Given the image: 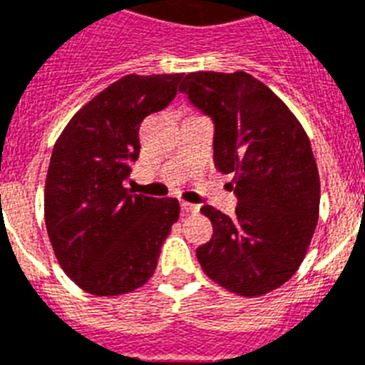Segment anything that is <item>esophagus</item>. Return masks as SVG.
<instances>
[{"label":"esophagus","mask_w":365,"mask_h":365,"mask_svg":"<svg viewBox=\"0 0 365 365\" xmlns=\"http://www.w3.org/2000/svg\"><path fill=\"white\" fill-rule=\"evenodd\" d=\"M182 212H183V214H193V212H199V206L182 200Z\"/></svg>","instance_id":"34e87169"}]
</instances>
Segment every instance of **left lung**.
Returning a JSON list of instances; mask_svg holds the SVG:
<instances>
[{
    "label": "left lung",
    "instance_id": "obj_1",
    "mask_svg": "<svg viewBox=\"0 0 365 365\" xmlns=\"http://www.w3.org/2000/svg\"><path fill=\"white\" fill-rule=\"evenodd\" d=\"M180 93L216 125L214 163L233 174L229 217L206 205L210 242L197 248L206 277L227 292L259 297L288 282L305 259L320 212V176L305 128L246 71H195Z\"/></svg>",
    "mask_w": 365,
    "mask_h": 365
}]
</instances>
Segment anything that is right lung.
<instances>
[{
	"mask_svg": "<svg viewBox=\"0 0 365 365\" xmlns=\"http://www.w3.org/2000/svg\"><path fill=\"white\" fill-rule=\"evenodd\" d=\"M183 73L125 76L91 98L54 143L45 180V223L54 255L81 289L130 294L153 277L180 217L178 199L125 187L140 155V125L165 110Z\"/></svg>",
	"mask_w": 365,
	"mask_h": 365,
	"instance_id": "add662e5",
	"label": "right lung"
}]
</instances>
